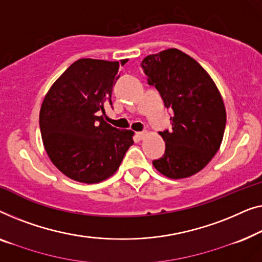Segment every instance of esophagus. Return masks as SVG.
I'll return each mask as SVG.
<instances>
[{
    "instance_id": "34e87169",
    "label": "esophagus",
    "mask_w": 262,
    "mask_h": 262,
    "mask_svg": "<svg viewBox=\"0 0 262 262\" xmlns=\"http://www.w3.org/2000/svg\"><path fill=\"white\" fill-rule=\"evenodd\" d=\"M146 135H147L146 132H139V133H136V136H138V138H139L140 140H142L143 138H145Z\"/></svg>"
}]
</instances>
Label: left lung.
Segmentation results:
<instances>
[{"mask_svg": "<svg viewBox=\"0 0 262 262\" xmlns=\"http://www.w3.org/2000/svg\"><path fill=\"white\" fill-rule=\"evenodd\" d=\"M141 66L173 110L172 129L159 132L166 148L153 166L171 179L196 174L210 163L222 143L227 114L209 73L186 53L168 49L143 59Z\"/></svg>", "mask_w": 262, "mask_h": 262, "instance_id": "obj_1", "label": "left lung"}]
</instances>
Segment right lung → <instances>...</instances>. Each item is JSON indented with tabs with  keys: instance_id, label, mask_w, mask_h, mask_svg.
Instances as JSON below:
<instances>
[{
	"instance_id": "obj_1",
	"label": "right lung",
	"mask_w": 262,
	"mask_h": 262,
	"mask_svg": "<svg viewBox=\"0 0 262 262\" xmlns=\"http://www.w3.org/2000/svg\"><path fill=\"white\" fill-rule=\"evenodd\" d=\"M119 68V61L79 59L43 98L39 116L43 147L54 166L76 182L95 184L112 177L134 143V132L117 129L100 115L113 104Z\"/></svg>"
}]
</instances>
